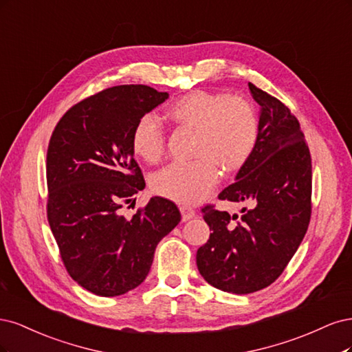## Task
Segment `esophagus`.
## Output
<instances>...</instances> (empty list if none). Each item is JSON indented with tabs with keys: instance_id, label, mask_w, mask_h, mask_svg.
<instances>
[{
	"instance_id": "obj_1",
	"label": "esophagus",
	"mask_w": 352,
	"mask_h": 352,
	"mask_svg": "<svg viewBox=\"0 0 352 352\" xmlns=\"http://www.w3.org/2000/svg\"><path fill=\"white\" fill-rule=\"evenodd\" d=\"M179 212H181V217H183V221H184V222L188 221V219H191V218H195V214H196L195 209L187 206V205L179 206Z\"/></svg>"
}]
</instances>
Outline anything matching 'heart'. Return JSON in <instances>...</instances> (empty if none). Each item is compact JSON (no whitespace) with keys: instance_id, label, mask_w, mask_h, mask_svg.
<instances>
[{"instance_id":"heart-1","label":"heart","mask_w":352,"mask_h":352,"mask_svg":"<svg viewBox=\"0 0 352 352\" xmlns=\"http://www.w3.org/2000/svg\"><path fill=\"white\" fill-rule=\"evenodd\" d=\"M165 118L179 127L196 129L195 161L173 162L152 179L157 196L178 203H197L208 197L225 173H236L250 161L258 138L256 107L243 96L212 90H190L169 104ZM133 152L149 164L160 162L166 151V134L152 114L135 121Z\"/></svg>"}]
</instances>
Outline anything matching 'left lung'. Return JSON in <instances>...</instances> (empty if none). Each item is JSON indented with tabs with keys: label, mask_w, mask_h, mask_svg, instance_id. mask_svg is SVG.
Returning a JSON list of instances; mask_svg holds the SVG:
<instances>
[{
	"label": "left lung",
	"mask_w": 352,
	"mask_h": 352,
	"mask_svg": "<svg viewBox=\"0 0 352 352\" xmlns=\"http://www.w3.org/2000/svg\"><path fill=\"white\" fill-rule=\"evenodd\" d=\"M260 112L253 156L223 188L219 200L243 205L241 214L201 208L212 230L196 254L200 275L212 287L252 294L274 283L307 232L311 217V156L289 108L248 83Z\"/></svg>",
	"instance_id": "left-lung-1"
}]
</instances>
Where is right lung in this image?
I'll use <instances>...</instances> for the list:
<instances>
[{"instance_id": "right-lung-1", "label": "right lung", "mask_w": 352, "mask_h": 352, "mask_svg": "<svg viewBox=\"0 0 352 352\" xmlns=\"http://www.w3.org/2000/svg\"><path fill=\"white\" fill-rule=\"evenodd\" d=\"M166 98L144 85L104 89L67 111L50 139L48 222L64 267L95 296L139 287L157 243L181 221L175 203L164 197H152L130 219L121 214L146 186L134 160L133 127Z\"/></svg>"}]
</instances>
